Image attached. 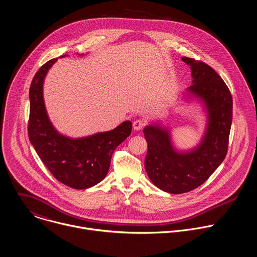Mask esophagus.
Returning a JSON list of instances; mask_svg holds the SVG:
<instances>
[{
	"mask_svg": "<svg viewBox=\"0 0 257 257\" xmlns=\"http://www.w3.org/2000/svg\"><path fill=\"white\" fill-rule=\"evenodd\" d=\"M144 127V122L142 120H135L133 122V128L134 130L138 131V130H141L142 128Z\"/></svg>",
	"mask_w": 257,
	"mask_h": 257,
	"instance_id": "34e87169",
	"label": "esophagus"
}]
</instances>
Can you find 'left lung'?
<instances>
[{
    "label": "left lung",
    "instance_id": "1",
    "mask_svg": "<svg viewBox=\"0 0 257 257\" xmlns=\"http://www.w3.org/2000/svg\"><path fill=\"white\" fill-rule=\"evenodd\" d=\"M182 61L190 66L193 79L185 99L195 98L205 109L207 123L201 141L194 149L182 152L174 146L170 130L160 123L143 129L148 141L146 173L158 188L172 194L197 188L223 163L233 117L232 95L221 76L201 61L187 57Z\"/></svg>",
    "mask_w": 257,
    "mask_h": 257
}]
</instances>
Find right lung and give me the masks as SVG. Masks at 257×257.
Instances as JSON below:
<instances>
[{"mask_svg":"<svg viewBox=\"0 0 257 257\" xmlns=\"http://www.w3.org/2000/svg\"><path fill=\"white\" fill-rule=\"evenodd\" d=\"M57 60H50L43 65L31 81L28 137L35 152L58 181L71 188L87 189L106 176L112 155L131 134L132 123L125 121L111 131L81 138H70L59 133L49 119L43 94L47 73Z\"/></svg>","mask_w":257,"mask_h":257,"instance_id":"obj_1","label":"right lung"}]
</instances>
